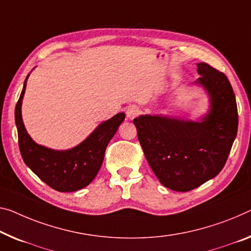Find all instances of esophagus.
<instances>
[{
	"label": "esophagus",
	"instance_id": "esophagus-1",
	"mask_svg": "<svg viewBox=\"0 0 251 251\" xmlns=\"http://www.w3.org/2000/svg\"><path fill=\"white\" fill-rule=\"evenodd\" d=\"M126 117L131 120V119H134L136 117H138L139 113H140V110H139V107L136 105H130L128 106V109H126Z\"/></svg>",
	"mask_w": 251,
	"mask_h": 251
}]
</instances>
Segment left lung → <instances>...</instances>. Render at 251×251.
I'll list each match as a JSON object with an SVG mask.
<instances>
[{
    "label": "left lung",
    "mask_w": 251,
    "mask_h": 251,
    "mask_svg": "<svg viewBox=\"0 0 251 251\" xmlns=\"http://www.w3.org/2000/svg\"><path fill=\"white\" fill-rule=\"evenodd\" d=\"M194 84L209 95L210 109L199 121L161 114L133 120L148 164L164 186L188 192L222 171L238 131L236 96L223 73L198 64Z\"/></svg>",
    "instance_id": "1"
}]
</instances>
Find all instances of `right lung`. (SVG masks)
<instances>
[{
	"label": "right lung",
	"mask_w": 251,
	"mask_h": 251,
	"mask_svg": "<svg viewBox=\"0 0 251 251\" xmlns=\"http://www.w3.org/2000/svg\"><path fill=\"white\" fill-rule=\"evenodd\" d=\"M26 76L14 117L18 129L19 148L22 159L39 178L58 192H75L87 186L101 168L105 149L125 120V113L115 114L102 122L85 140L67 150H55L38 145L26 132L22 121L21 106L25 92Z\"/></svg>",
	"instance_id": "right-lung-1"
}]
</instances>
